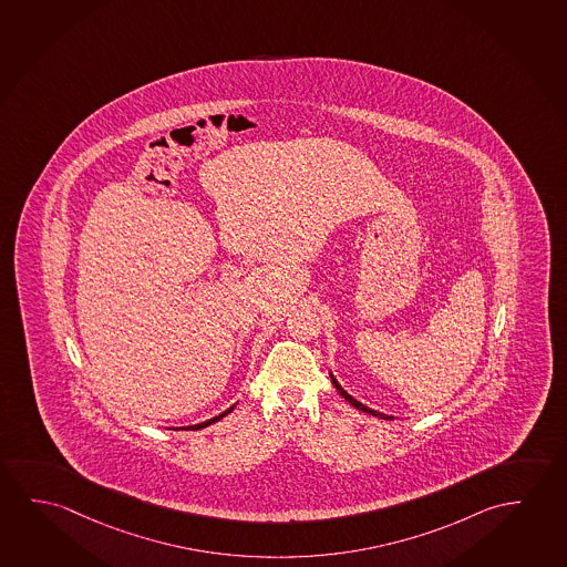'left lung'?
<instances>
[{
	"instance_id": "1",
	"label": "left lung",
	"mask_w": 567,
	"mask_h": 567,
	"mask_svg": "<svg viewBox=\"0 0 567 567\" xmlns=\"http://www.w3.org/2000/svg\"><path fill=\"white\" fill-rule=\"evenodd\" d=\"M329 377H331V382H333V386L337 388V390H339V394H341L342 398H344V400L349 402V404L354 405L357 410H360V412H364V414L374 415V417H380V420H394L392 415L380 414V412H377V410H370V408H367V405L360 404L359 400H354V398H352V395L349 394V392H347V390H344V388H342L341 384H339V382H337V378H334L333 374H331V372H329Z\"/></svg>"
}]
</instances>
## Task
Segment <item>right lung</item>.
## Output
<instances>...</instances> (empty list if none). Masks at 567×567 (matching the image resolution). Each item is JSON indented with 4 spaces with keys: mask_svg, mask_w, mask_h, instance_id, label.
<instances>
[{
    "mask_svg": "<svg viewBox=\"0 0 567 567\" xmlns=\"http://www.w3.org/2000/svg\"><path fill=\"white\" fill-rule=\"evenodd\" d=\"M234 405H230L226 412H223V414L215 415V417H210V420H207V422L197 423V425H187V427H175V430H190V432H195V430H203V427H207V425H210V423L220 422L225 415L230 414L233 412Z\"/></svg>",
    "mask_w": 567,
    "mask_h": 567,
    "instance_id": "add662e5",
    "label": "right lung"
}]
</instances>
